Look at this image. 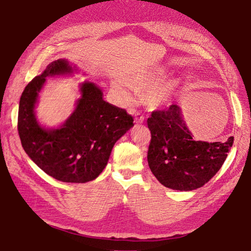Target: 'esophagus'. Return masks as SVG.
Instances as JSON below:
<instances>
[{"label": "esophagus", "instance_id": "34e87169", "mask_svg": "<svg viewBox=\"0 0 251 251\" xmlns=\"http://www.w3.org/2000/svg\"><path fill=\"white\" fill-rule=\"evenodd\" d=\"M132 113H135V122H136V123H138V124L143 123L144 116L141 113L137 111V110H132Z\"/></svg>", "mask_w": 251, "mask_h": 251}]
</instances>
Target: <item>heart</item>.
Listing matches in <instances>:
<instances>
[{
  "mask_svg": "<svg viewBox=\"0 0 251 251\" xmlns=\"http://www.w3.org/2000/svg\"><path fill=\"white\" fill-rule=\"evenodd\" d=\"M164 75H165L164 69L157 68L151 73L133 75L132 77H130L127 80V83L131 85L132 87H135L137 91L142 92L144 90H147L151 85L156 83ZM176 86V82L171 80L157 86L151 87V89L147 92V94H145L147 102L153 108H158L160 106H164V104L170 100L171 97L173 96Z\"/></svg>",
  "mask_w": 251,
  "mask_h": 251,
  "instance_id": "heart-1",
  "label": "heart"
}]
</instances>
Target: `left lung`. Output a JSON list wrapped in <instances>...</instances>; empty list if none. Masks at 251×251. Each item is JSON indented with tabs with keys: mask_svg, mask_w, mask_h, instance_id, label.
Instances as JSON below:
<instances>
[{
	"mask_svg": "<svg viewBox=\"0 0 251 251\" xmlns=\"http://www.w3.org/2000/svg\"><path fill=\"white\" fill-rule=\"evenodd\" d=\"M148 126L151 171L160 184L176 190L189 191L206 184L224 165L234 140L195 141L177 104L153 111Z\"/></svg>",
	"mask_w": 251,
	"mask_h": 251,
	"instance_id": "8db88e82",
	"label": "left lung"
}]
</instances>
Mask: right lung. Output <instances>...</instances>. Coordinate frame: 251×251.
Wrapping results in <instances>:
<instances>
[{
	"label": "right lung",
	"instance_id": "obj_1",
	"mask_svg": "<svg viewBox=\"0 0 251 251\" xmlns=\"http://www.w3.org/2000/svg\"><path fill=\"white\" fill-rule=\"evenodd\" d=\"M69 73V63L56 60L25 86L19 102L18 133L23 150L48 176L65 183H86L102 172L113 145L133 126V119L125 109L104 101L94 83L84 82L82 96L65 123L56 129L40 126L34 108L46 78Z\"/></svg>",
	"mask_w": 251,
	"mask_h": 251
}]
</instances>
